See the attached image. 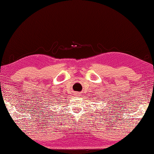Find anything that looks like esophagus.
Listing matches in <instances>:
<instances>
[{
    "label": "esophagus",
    "instance_id": "34e87169",
    "mask_svg": "<svg viewBox=\"0 0 154 154\" xmlns=\"http://www.w3.org/2000/svg\"><path fill=\"white\" fill-rule=\"evenodd\" d=\"M75 96H76V97L81 96V93H75Z\"/></svg>",
    "mask_w": 154,
    "mask_h": 154
}]
</instances>
